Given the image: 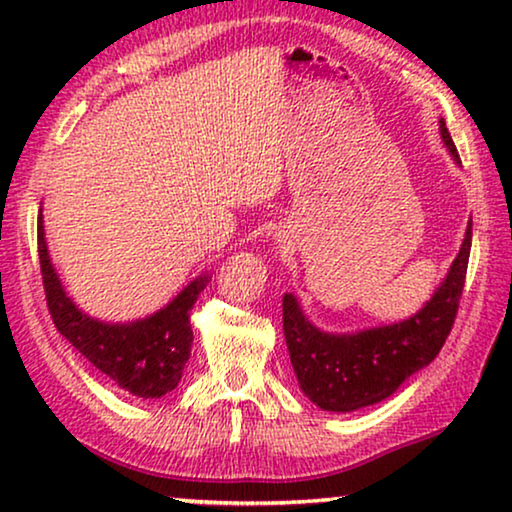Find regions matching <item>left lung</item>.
I'll return each instance as SVG.
<instances>
[{
    "label": "left lung",
    "mask_w": 512,
    "mask_h": 512,
    "mask_svg": "<svg viewBox=\"0 0 512 512\" xmlns=\"http://www.w3.org/2000/svg\"><path fill=\"white\" fill-rule=\"evenodd\" d=\"M440 137L459 160L440 118ZM473 221L445 282L415 317L370 331L333 335L305 319L298 300L284 296V338L303 394L321 410L352 412L389 398L412 373L436 359L457 319L471 256Z\"/></svg>",
    "instance_id": "left-lung-1"
}]
</instances>
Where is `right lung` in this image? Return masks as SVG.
<instances>
[{
  "instance_id": "obj_1",
  "label": "right lung",
  "mask_w": 512,
  "mask_h": 512,
  "mask_svg": "<svg viewBox=\"0 0 512 512\" xmlns=\"http://www.w3.org/2000/svg\"><path fill=\"white\" fill-rule=\"evenodd\" d=\"M41 279L53 324L93 366L137 398H160L177 387L191 356V310L209 282L193 279L170 305L132 324H104L72 303L48 256L44 221L37 223Z\"/></svg>"
}]
</instances>
